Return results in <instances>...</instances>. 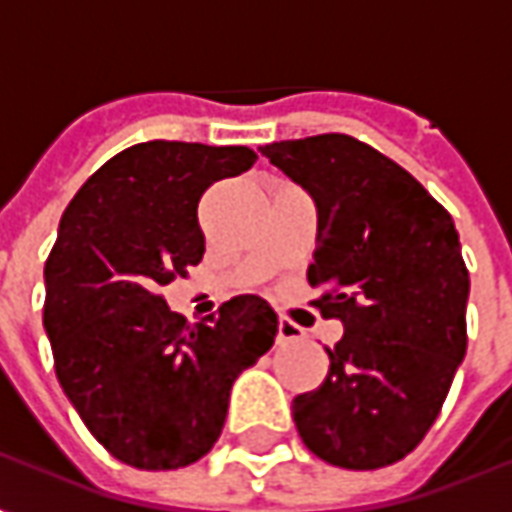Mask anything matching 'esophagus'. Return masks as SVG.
Returning <instances> with one entry per match:
<instances>
[{
    "label": "esophagus",
    "instance_id": "34e87169",
    "mask_svg": "<svg viewBox=\"0 0 512 512\" xmlns=\"http://www.w3.org/2000/svg\"><path fill=\"white\" fill-rule=\"evenodd\" d=\"M277 329H279V337H282V340H299L301 334H304V329H301L299 323H293L290 318H285V315H279Z\"/></svg>",
    "mask_w": 512,
    "mask_h": 512
}]
</instances>
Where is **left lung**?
<instances>
[{"label": "left lung", "mask_w": 512, "mask_h": 512, "mask_svg": "<svg viewBox=\"0 0 512 512\" xmlns=\"http://www.w3.org/2000/svg\"><path fill=\"white\" fill-rule=\"evenodd\" d=\"M318 202L312 307L343 321L323 384L293 400L307 450L356 472L425 439L466 354L469 271L452 216L414 175L348 134L260 147Z\"/></svg>", "instance_id": "8db88e82"}]
</instances>
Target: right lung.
Listing matches in <instances>:
<instances>
[{
    "label": "right lung",
    "mask_w": 512,
    "mask_h": 512,
    "mask_svg": "<svg viewBox=\"0 0 512 512\" xmlns=\"http://www.w3.org/2000/svg\"><path fill=\"white\" fill-rule=\"evenodd\" d=\"M257 161L241 145L153 139L95 169L46 260L43 326L79 417L117 461L167 472L219 439L233 381L274 345L277 315L235 296L191 326L161 288L205 255L200 197Z\"/></svg>",
    "instance_id": "add662e5"
}]
</instances>
